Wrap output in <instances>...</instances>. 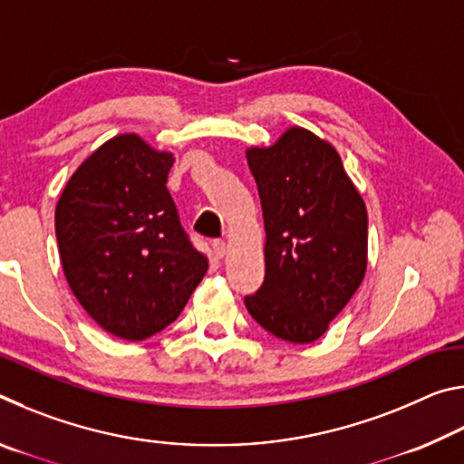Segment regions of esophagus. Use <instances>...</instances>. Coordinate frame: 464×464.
<instances>
[{"label":"esophagus","mask_w":464,"mask_h":464,"mask_svg":"<svg viewBox=\"0 0 464 464\" xmlns=\"http://www.w3.org/2000/svg\"><path fill=\"white\" fill-rule=\"evenodd\" d=\"M213 251H215V256L218 257V260H223V257L227 256V243L223 239H215L213 241Z\"/></svg>","instance_id":"34e87169"}]
</instances>
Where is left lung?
<instances>
[{
    "instance_id": "1",
    "label": "left lung",
    "mask_w": 464,
    "mask_h": 464,
    "mask_svg": "<svg viewBox=\"0 0 464 464\" xmlns=\"http://www.w3.org/2000/svg\"><path fill=\"white\" fill-rule=\"evenodd\" d=\"M246 157L266 229L264 282L246 307L272 335L311 343L364 280L366 204L335 147L303 127Z\"/></svg>"
}]
</instances>
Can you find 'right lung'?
Wrapping results in <instances>:
<instances>
[{
  "instance_id": "1",
  "label": "right lung",
  "mask_w": 464,
  "mask_h": 464,
  "mask_svg": "<svg viewBox=\"0 0 464 464\" xmlns=\"http://www.w3.org/2000/svg\"><path fill=\"white\" fill-rule=\"evenodd\" d=\"M174 161L135 132L116 135L73 171L54 208L69 288L121 340H145L176 321L208 270L166 186Z\"/></svg>"
}]
</instances>
